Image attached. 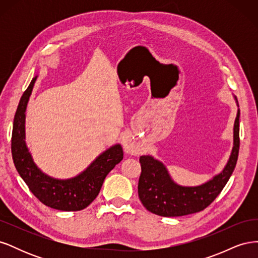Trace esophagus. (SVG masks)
I'll return each mask as SVG.
<instances>
[{
	"label": "esophagus",
	"mask_w": 258,
	"mask_h": 258,
	"mask_svg": "<svg viewBox=\"0 0 258 258\" xmlns=\"http://www.w3.org/2000/svg\"><path fill=\"white\" fill-rule=\"evenodd\" d=\"M122 144H123V150L127 154L129 155H138L140 153L139 148L132 143L128 138H123L122 140Z\"/></svg>",
	"instance_id": "obj_1"
}]
</instances>
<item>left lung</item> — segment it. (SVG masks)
<instances>
[{"mask_svg":"<svg viewBox=\"0 0 258 258\" xmlns=\"http://www.w3.org/2000/svg\"><path fill=\"white\" fill-rule=\"evenodd\" d=\"M235 99L237 101L236 97ZM239 117L240 110L233 124V146L227 163L220 173L201 185H178L171 178L161 161L151 155L141 156L140 163L142 172L139 178L138 194L146 210L165 217L183 216L200 212L212 204L236 167L240 146Z\"/></svg>","mask_w":258,"mask_h":258,"instance_id":"obj_1","label":"left lung"}]
</instances>
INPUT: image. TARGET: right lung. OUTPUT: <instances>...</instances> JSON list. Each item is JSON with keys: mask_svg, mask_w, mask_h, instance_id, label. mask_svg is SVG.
I'll list each match as a JSON object with an SVG mask.
<instances>
[{"mask_svg": "<svg viewBox=\"0 0 258 258\" xmlns=\"http://www.w3.org/2000/svg\"><path fill=\"white\" fill-rule=\"evenodd\" d=\"M37 76L23 92L15 114L12 155L19 175L42 204L60 211H81L97 198L104 178L123 158L122 147L115 144L93 160L83 172L71 178L49 176L38 168L26 144V110Z\"/></svg>", "mask_w": 258, "mask_h": 258, "instance_id": "1", "label": "right lung"}]
</instances>
